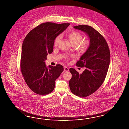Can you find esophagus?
<instances>
[{
	"label": "esophagus",
	"mask_w": 129,
	"mask_h": 129,
	"mask_svg": "<svg viewBox=\"0 0 129 129\" xmlns=\"http://www.w3.org/2000/svg\"><path fill=\"white\" fill-rule=\"evenodd\" d=\"M69 70V68H68L67 67H66V66L64 67V71L65 72H68Z\"/></svg>",
	"instance_id": "obj_1"
}]
</instances>
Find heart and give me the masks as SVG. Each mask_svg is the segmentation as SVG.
I'll return each mask as SVG.
<instances>
[{
    "label": "heart",
    "mask_w": 129,
    "mask_h": 129,
    "mask_svg": "<svg viewBox=\"0 0 129 129\" xmlns=\"http://www.w3.org/2000/svg\"><path fill=\"white\" fill-rule=\"evenodd\" d=\"M66 36L68 38L70 42L73 45H78L79 50L82 52L86 51L88 49L90 43L88 40H84L81 41L82 39L83 36L81 34L76 31H72L66 34ZM61 37L59 36L56 38L54 41V44L55 46H57L59 43Z\"/></svg>",
    "instance_id": "1"
}]
</instances>
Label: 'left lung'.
<instances>
[{"mask_svg": "<svg viewBox=\"0 0 129 129\" xmlns=\"http://www.w3.org/2000/svg\"><path fill=\"white\" fill-rule=\"evenodd\" d=\"M85 32L90 39V46L80 57L76 66L85 67L81 74L70 68L72 77L70 88L77 96L86 97L99 88L105 79L109 67L110 54L109 47L103 36L92 26L82 25L73 27Z\"/></svg>", "mask_w": 129, "mask_h": 129, "instance_id": "obj_1", "label": "left lung"}]
</instances>
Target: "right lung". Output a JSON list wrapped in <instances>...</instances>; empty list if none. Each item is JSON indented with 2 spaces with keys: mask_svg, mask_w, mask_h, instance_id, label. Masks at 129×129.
<instances>
[{
  "mask_svg": "<svg viewBox=\"0 0 129 129\" xmlns=\"http://www.w3.org/2000/svg\"><path fill=\"white\" fill-rule=\"evenodd\" d=\"M70 23L41 24L30 31L23 41L20 59V69L26 85L33 92L45 95L52 92L55 80L63 71V66H49L45 62L48 54L53 52L56 38ZM44 65L43 66V65Z\"/></svg>",
  "mask_w": 129,
  "mask_h": 129,
  "instance_id": "obj_1",
  "label": "right lung"
}]
</instances>
